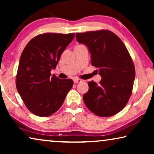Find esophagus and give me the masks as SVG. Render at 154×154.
Listing matches in <instances>:
<instances>
[{
	"label": "esophagus",
	"instance_id": "obj_1",
	"mask_svg": "<svg viewBox=\"0 0 154 154\" xmlns=\"http://www.w3.org/2000/svg\"><path fill=\"white\" fill-rule=\"evenodd\" d=\"M83 81V80L81 79H73V82H74L75 83H81V82Z\"/></svg>",
	"mask_w": 154,
	"mask_h": 154
}]
</instances>
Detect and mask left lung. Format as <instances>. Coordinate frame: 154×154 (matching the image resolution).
<instances>
[{"instance_id": "8db88e82", "label": "left lung", "mask_w": 154, "mask_h": 154, "mask_svg": "<svg viewBox=\"0 0 154 154\" xmlns=\"http://www.w3.org/2000/svg\"><path fill=\"white\" fill-rule=\"evenodd\" d=\"M79 43L88 48L91 64L102 76L99 84L88 82L89 90L83 94L87 108L100 117H109L126 106L132 92L135 69L123 41L109 30L76 33Z\"/></svg>"}]
</instances>
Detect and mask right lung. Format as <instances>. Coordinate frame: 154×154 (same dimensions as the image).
Instances as JSON below:
<instances>
[{
    "mask_svg": "<svg viewBox=\"0 0 154 154\" xmlns=\"http://www.w3.org/2000/svg\"><path fill=\"white\" fill-rule=\"evenodd\" d=\"M68 34L45 33L33 38L21 54L16 75L17 90L27 109L33 114L47 117L62 106L72 88L71 79L51 75L61 54L74 38Z\"/></svg>",
    "mask_w": 154,
    "mask_h": 154,
    "instance_id": "obj_1",
    "label": "right lung"
}]
</instances>
